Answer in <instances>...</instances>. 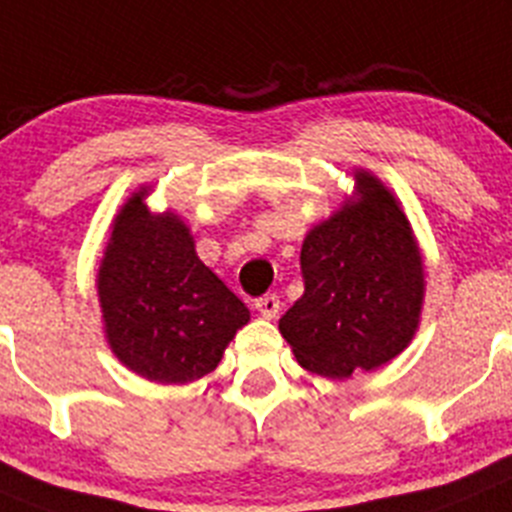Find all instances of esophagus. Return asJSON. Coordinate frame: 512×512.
Wrapping results in <instances>:
<instances>
[{
	"mask_svg": "<svg viewBox=\"0 0 512 512\" xmlns=\"http://www.w3.org/2000/svg\"><path fill=\"white\" fill-rule=\"evenodd\" d=\"M255 308L262 313V316H265V319H275L280 311V296L278 293H265V296L257 298Z\"/></svg>",
	"mask_w": 512,
	"mask_h": 512,
	"instance_id": "obj_1",
	"label": "esophagus"
}]
</instances>
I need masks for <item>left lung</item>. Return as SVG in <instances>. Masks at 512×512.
<instances>
[{"label": "left lung", "instance_id": "8db88e82", "mask_svg": "<svg viewBox=\"0 0 512 512\" xmlns=\"http://www.w3.org/2000/svg\"><path fill=\"white\" fill-rule=\"evenodd\" d=\"M359 204L311 229L301 250L303 296L280 334L306 370L349 377L403 352L418 326L423 267L408 219L380 183L357 173Z\"/></svg>", "mask_w": 512, "mask_h": 512}]
</instances>
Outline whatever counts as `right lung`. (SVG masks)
I'll list each match as a JSON object with an SVG mask.
<instances>
[{"label": "right lung", "mask_w": 512, "mask_h": 512, "mask_svg": "<svg viewBox=\"0 0 512 512\" xmlns=\"http://www.w3.org/2000/svg\"><path fill=\"white\" fill-rule=\"evenodd\" d=\"M140 191L119 211L99 270L114 354L137 375L183 385L214 370L250 311L196 257L186 224L153 216Z\"/></svg>", "instance_id": "add662e5"}]
</instances>
